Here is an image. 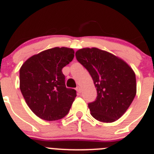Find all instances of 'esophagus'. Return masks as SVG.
Returning a JSON list of instances; mask_svg holds the SVG:
<instances>
[{
	"instance_id": "34e87169",
	"label": "esophagus",
	"mask_w": 154,
	"mask_h": 154,
	"mask_svg": "<svg viewBox=\"0 0 154 154\" xmlns=\"http://www.w3.org/2000/svg\"><path fill=\"white\" fill-rule=\"evenodd\" d=\"M76 91H78V93H81L82 92V88L80 86H78L76 88Z\"/></svg>"
}]
</instances>
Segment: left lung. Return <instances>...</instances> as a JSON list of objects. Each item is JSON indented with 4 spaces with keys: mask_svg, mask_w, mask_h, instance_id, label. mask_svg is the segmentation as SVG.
Here are the masks:
<instances>
[{
    "mask_svg": "<svg viewBox=\"0 0 154 154\" xmlns=\"http://www.w3.org/2000/svg\"><path fill=\"white\" fill-rule=\"evenodd\" d=\"M76 60L88 71L97 89V98L88 103L91 116L105 123L119 119L137 92L134 72L125 61L98 48H84Z\"/></svg>",
    "mask_w": 154,
    "mask_h": 154,
    "instance_id": "obj_1",
    "label": "left lung"
}]
</instances>
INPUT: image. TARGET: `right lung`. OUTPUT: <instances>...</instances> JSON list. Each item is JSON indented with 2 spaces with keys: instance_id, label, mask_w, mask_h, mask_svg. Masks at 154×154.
Instances as JSON below:
<instances>
[{
  "instance_id": "obj_1",
  "label": "right lung",
  "mask_w": 154,
  "mask_h": 154,
  "mask_svg": "<svg viewBox=\"0 0 154 154\" xmlns=\"http://www.w3.org/2000/svg\"><path fill=\"white\" fill-rule=\"evenodd\" d=\"M74 58V50L55 47L31 56L20 69V88L36 116L56 121L69 111L76 91L66 88L62 69Z\"/></svg>"
}]
</instances>
